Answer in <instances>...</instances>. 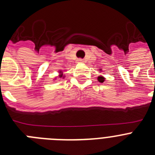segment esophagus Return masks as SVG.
Masks as SVG:
<instances>
[{
    "label": "esophagus",
    "instance_id": "obj_1",
    "mask_svg": "<svg viewBox=\"0 0 155 155\" xmlns=\"http://www.w3.org/2000/svg\"><path fill=\"white\" fill-rule=\"evenodd\" d=\"M84 63V59H78V63Z\"/></svg>",
    "mask_w": 155,
    "mask_h": 155
}]
</instances>
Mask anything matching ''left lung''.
Instances as JSON below:
<instances>
[{"label": "left lung", "instance_id": "1", "mask_svg": "<svg viewBox=\"0 0 155 155\" xmlns=\"http://www.w3.org/2000/svg\"><path fill=\"white\" fill-rule=\"evenodd\" d=\"M97 80L99 81H100V82H104V81H105V78H104V77H103V76H101V75H100V76L98 77Z\"/></svg>", "mask_w": 155, "mask_h": 155}]
</instances>
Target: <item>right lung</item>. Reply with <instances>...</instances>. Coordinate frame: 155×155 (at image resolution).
<instances>
[{
	"label": "right lung",
	"instance_id": "obj_1",
	"mask_svg": "<svg viewBox=\"0 0 155 155\" xmlns=\"http://www.w3.org/2000/svg\"><path fill=\"white\" fill-rule=\"evenodd\" d=\"M59 78H64L63 74V72H62L61 71H59ZM56 78H57V77H56ZM55 79H56V78H55V79H54V80H55Z\"/></svg>",
	"mask_w": 155,
	"mask_h": 155
}]
</instances>
